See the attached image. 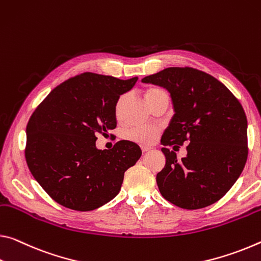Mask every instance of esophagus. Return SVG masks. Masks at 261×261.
<instances>
[{
	"mask_svg": "<svg viewBox=\"0 0 261 261\" xmlns=\"http://www.w3.org/2000/svg\"><path fill=\"white\" fill-rule=\"evenodd\" d=\"M151 148L152 147H150V146H142V151L143 152H148V151H151Z\"/></svg>",
	"mask_w": 261,
	"mask_h": 261,
	"instance_id": "1",
	"label": "esophagus"
}]
</instances>
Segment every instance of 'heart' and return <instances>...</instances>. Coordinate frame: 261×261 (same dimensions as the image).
<instances>
[{"label":"heart","mask_w":261,"mask_h":261,"mask_svg":"<svg viewBox=\"0 0 261 261\" xmlns=\"http://www.w3.org/2000/svg\"><path fill=\"white\" fill-rule=\"evenodd\" d=\"M164 93L165 92L163 89L155 88V87L148 88L145 92V98L147 103H150L152 100H154L155 97H158L159 95ZM124 105H125V96L122 95L115 103V115L117 118L122 117ZM156 136H158V129L153 126H135L125 132V138L127 140L144 146L151 145V144L154 143Z\"/></svg>","instance_id":"heart-1"}]
</instances>
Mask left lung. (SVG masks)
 <instances>
[{
  "label": "left lung",
  "instance_id": "obj_1",
  "mask_svg": "<svg viewBox=\"0 0 261 261\" xmlns=\"http://www.w3.org/2000/svg\"><path fill=\"white\" fill-rule=\"evenodd\" d=\"M171 94L175 114L161 137L165 167L156 174L164 198L194 210L215 203L229 192L245 166L247 119L237 97L216 77L192 67H169L142 80ZM188 144L177 161L167 146Z\"/></svg>",
  "mask_w": 261,
  "mask_h": 261
}]
</instances>
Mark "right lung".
Wrapping results in <instances>:
<instances>
[{"instance_id":"right-lung-1","label":"right lung","mask_w":261,"mask_h":261,"mask_svg":"<svg viewBox=\"0 0 261 261\" xmlns=\"http://www.w3.org/2000/svg\"><path fill=\"white\" fill-rule=\"evenodd\" d=\"M137 80L82 73L56 87L31 115L28 167L57 203L90 212L119 193L124 173L137 163L142 150L129 140L97 150L95 142L98 134L106 136L117 125L115 103Z\"/></svg>"}]
</instances>
